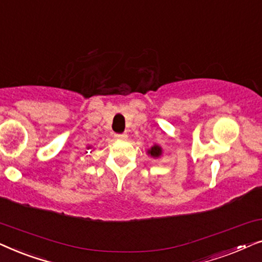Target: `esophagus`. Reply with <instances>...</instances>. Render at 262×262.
I'll return each instance as SVG.
<instances>
[{
  "label": "esophagus",
  "mask_w": 262,
  "mask_h": 262,
  "mask_svg": "<svg viewBox=\"0 0 262 262\" xmlns=\"http://www.w3.org/2000/svg\"><path fill=\"white\" fill-rule=\"evenodd\" d=\"M114 137H116L117 139H125L127 137L126 134H116L114 135Z\"/></svg>",
  "instance_id": "1"
}]
</instances>
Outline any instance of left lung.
I'll list each match as a JSON object with an SVG mask.
<instances>
[{"label": "left lung", "instance_id": "8db88e82", "mask_svg": "<svg viewBox=\"0 0 262 262\" xmlns=\"http://www.w3.org/2000/svg\"><path fill=\"white\" fill-rule=\"evenodd\" d=\"M146 152H148V155L151 156L152 159H159V157L162 155V148H161L159 144H154Z\"/></svg>", "mask_w": 262, "mask_h": 262}]
</instances>
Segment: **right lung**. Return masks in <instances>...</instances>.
<instances>
[{
  "label": "right lung",
  "mask_w": 262,
  "mask_h": 262,
  "mask_svg": "<svg viewBox=\"0 0 262 262\" xmlns=\"http://www.w3.org/2000/svg\"><path fill=\"white\" fill-rule=\"evenodd\" d=\"M89 149H91V150H93V146H87V150H89ZM85 152H88V151H85Z\"/></svg>",
  "instance_id": "right-lung-1"
}]
</instances>
